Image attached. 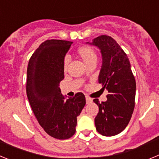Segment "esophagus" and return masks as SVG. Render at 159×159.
<instances>
[{"label": "esophagus", "instance_id": "esophagus-1", "mask_svg": "<svg viewBox=\"0 0 159 159\" xmlns=\"http://www.w3.org/2000/svg\"><path fill=\"white\" fill-rule=\"evenodd\" d=\"M86 101H87V103H90V102H92V99H91L90 97L86 96Z\"/></svg>", "mask_w": 159, "mask_h": 159}]
</instances>
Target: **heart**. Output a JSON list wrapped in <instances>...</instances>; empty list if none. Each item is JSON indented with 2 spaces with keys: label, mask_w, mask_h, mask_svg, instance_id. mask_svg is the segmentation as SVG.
<instances>
[{
  "label": "heart",
  "mask_w": 159,
  "mask_h": 159,
  "mask_svg": "<svg viewBox=\"0 0 159 159\" xmlns=\"http://www.w3.org/2000/svg\"><path fill=\"white\" fill-rule=\"evenodd\" d=\"M76 54L78 55V57L84 61V63L86 65L89 64L90 63L94 62V61L96 62V53H95V50L92 47H90V46L84 45L78 48V49L76 50ZM68 63H69V60H68L67 57H65L64 59V62H63V67H64V69L65 71L67 68Z\"/></svg>",
  "instance_id": "1"
}]
</instances>
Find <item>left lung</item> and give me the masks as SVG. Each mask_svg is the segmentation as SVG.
Instances as JSON below:
<instances>
[{"label": "left lung", "instance_id": "1", "mask_svg": "<svg viewBox=\"0 0 159 159\" xmlns=\"http://www.w3.org/2000/svg\"><path fill=\"white\" fill-rule=\"evenodd\" d=\"M90 43L100 49L102 63L99 83L102 91L108 92L106 102L93 100L99 107L95 127L102 135H116L127 127L134 111L135 79L127 54L113 38L102 35Z\"/></svg>", "mask_w": 159, "mask_h": 159}]
</instances>
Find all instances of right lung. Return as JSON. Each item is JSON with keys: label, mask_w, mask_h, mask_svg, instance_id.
<instances>
[{"label": "right lung", "mask_w": 159, "mask_h": 159, "mask_svg": "<svg viewBox=\"0 0 159 159\" xmlns=\"http://www.w3.org/2000/svg\"><path fill=\"white\" fill-rule=\"evenodd\" d=\"M71 43L45 40L32 55L27 69L26 92L32 111L44 131L58 139L74 135L77 116L86 104L82 92L66 99L59 88L64 78V57Z\"/></svg>", "instance_id": "right-lung-1"}]
</instances>
